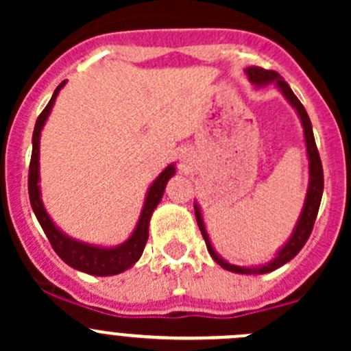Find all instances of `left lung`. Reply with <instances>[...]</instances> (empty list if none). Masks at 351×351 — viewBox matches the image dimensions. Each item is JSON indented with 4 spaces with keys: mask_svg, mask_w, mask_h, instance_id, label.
I'll use <instances>...</instances> for the list:
<instances>
[{
    "mask_svg": "<svg viewBox=\"0 0 351 351\" xmlns=\"http://www.w3.org/2000/svg\"><path fill=\"white\" fill-rule=\"evenodd\" d=\"M246 73L247 80H250L251 84H254L256 88H265L268 84H275L278 91L284 95V98L292 105V108L295 110L297 115H299L300 123H302L304 129V143H306V153H307V159H309V185H307V193H306V200H304L302 210H300L299 219H297V224L293 228L292 234L290 238L287 239L284 246L277 251V253L271 256L270 261L263 265H234L229 263L226 258H222L221 254L215 251V247L212 246L210 238H208L207 228H205L204 222V215H202L200 205L198 202L193 204V208H195V217H197V224L200 228L202 236H204L205 244H207V250L210 253V256L214 258L215 263L221 265L224 270L234 271V274H243V275H261V274H270V271L277 270L280 268L282 265L289 263L300 250L306 244L307 239H309L311 231L314 228V221H316L317 210H319L321 205V197H323V189H324V178H323V165H321V158L319 153H317L316 147V141H314V134H313V125H311L309 115H307L306 108L304 105L300 104L299 98L293 95V91L290 90V86L287 84V81L275 71H267L261 69V67H246L244 69Z\"/></svg>",
    "mask_w": 351,
    "mask_h": 351,
    "instance_id": "8db88e82",
    "label": "left lung"
}]
</instances>
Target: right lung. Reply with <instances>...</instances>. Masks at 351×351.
Returning a JSON list of instances; mask_svg holds the SVG:
<instances>
[{
	"instance_id": "right-lung-1",
	"label": "right lung",
	"mask_w": 351,
	"mask_h": 351,
	"mask_svg": "<svg viewBox=\"0 0 351 351\" xmlns=\"http://www.w3.org/2000/svg\"><path fill=\"white\" fill-rule=\"evenodd\" d=\"M67 81H62L58 88H56L54 95H52L51 101L47 107L42 110L38 115L37 122H35L34 136H32V159L30 168H28V195H30V205L34 208V214L37 217L38 224L44 229L45 236L51 241L52 247L56 253L59 254L62 261L69 267L76 268V270L84 271V274L97 275V277H110V275H119L122 271L129 270L130 267L139 261L141 254H143L144 246H146L147 238H149V222L151 215H153L154 208L161 202L162 193H165L166 183L169 182L173 175L176 173L175 162L166 166L158 178L151 183L147 189L146 198H144L143 210H141L139 221H137L136 228H134L132 234L125 239L123 243L117 244V246H100V244H90L84 241H77V239L67 236L61 228L56 226L52 217L49 215L47 208H45L44 202H42L40 192V134L44 129L45 122H47L49 115H51L52 107L56 104V98L61 93Z\"/></svg>"
}]
</instances>
